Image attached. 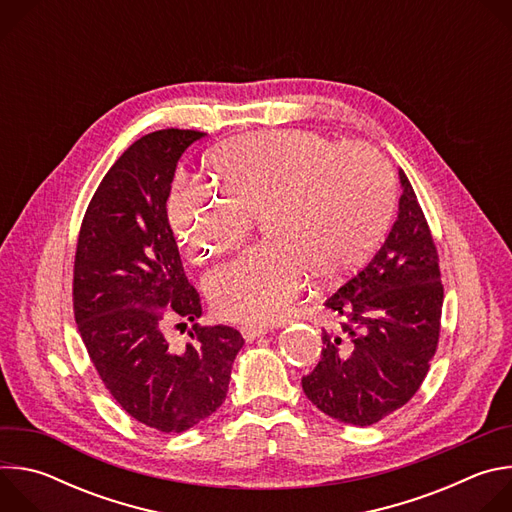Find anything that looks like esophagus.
Here are the masks:
<instances>
[{"label":"esophagus","mask_w":512,"mask_h":512,"mask_svg":"<svg viewBox=\"0 0 512 512\" xmlns=\"http://www.w3.org/2000/svg\"><path fill=\"white\" fill-rule=\"evenodd\" d=\"M241 334H243V338H245L247 342H253V340H257L259 336L267 334V328H265V326H243V328H241Z\"/></svg>","instance_id":"esophagus-1"}]
</instances>
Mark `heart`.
<instances>
[{
	"mask_svg": "<svg viewBox=\"0 0 512 512\" xmlns=\"http://www.w3.org/2000/svg\"><path fill=\"white\" fill-rule=\"evenodd\" d=\"M208 168L219 190L178 180L170 227L198 265L239 245L259 216L265 243L204 281L214 314L249 326L277 320L308 273L334 281L356 269L385 235L397 200L383 154L310 129L239 135L210 152Z\"/></svg>",
	"mask_w": 512,
	"mask_h": 512,
	"instance_id": "1",
	"label": "heart"
}]
</instances>
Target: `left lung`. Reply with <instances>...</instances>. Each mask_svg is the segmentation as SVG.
I'll return each instance as SVG.
<instances>
[{
  "instance_id": "left-lung-1",
  "label": "left lung",
  "mask_w": 512,
  "mask_h": 512,
  "mask_svg": "<svg viewBox=\"0 0 512 512\" xmlns=\"http://www.w3.org/2000/svg\"><path fill=\"white\" fill-rule=\"evenodd\" d=\"M399 180L397 221L375 257L324 302L344 322L322 332L320 362L302 379L306 397L348 425H373L403 407L440 340V259L403 170Z\"/></svg>"
}]
</instances>
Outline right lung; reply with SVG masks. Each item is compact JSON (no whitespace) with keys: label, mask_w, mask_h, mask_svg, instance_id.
<instances>
[{"label":"right lung","mask_w":512,"mask_h":512,"mask_svg":"<svg viewBox=\"0 0 512 512\" xmlns=\"http://www.w3.org/2000/svg\"><path fill=\"white\" fill-rule=\"evenodd\" d=\"M204 135L160 129L131 143L93 194L75 255L72 306L95 369L133 419L164 433L223 405L245 344L231 326L198 324L184 350L166 340L172 322L202 316L166 202L180 156Z\"/></svg>","instance_id":"add662e5"}]
</instances>
